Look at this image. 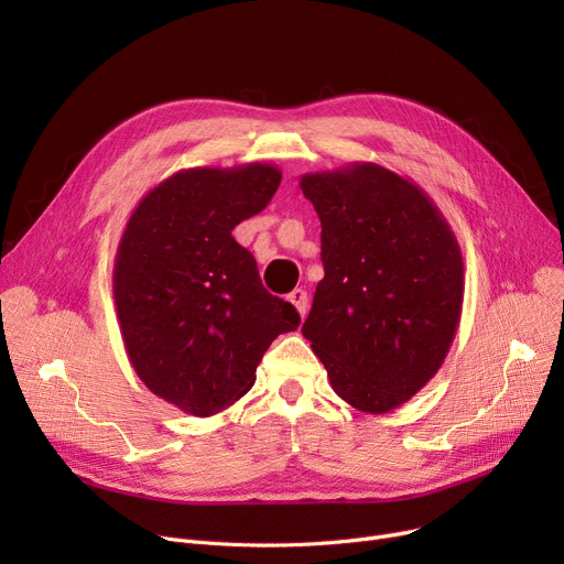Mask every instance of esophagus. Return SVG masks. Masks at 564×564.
<instances>
[{
  "mask_svg": "<svg viewBox=\"0 0 564 564\" xmlns=\"http://www.w3.org/2000/svg\"><path fill=\"white\" fill-rule=\"evenodd\" d=\"M288 302L297 308L300 317H306L308 313V294L302 290V288H294L290 294H288Z\"/></svg>",
  "mask_w": 564,
  "mask_h": 564,
  "instance_id": "obj_1",
  "label": "esophagus"
}]
</instances>
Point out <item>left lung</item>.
<instances>
[{"label":"left lung","mask_w":564,"mask_h":564,"mask_svg":"<svg viewBox=\"0 0 564 564\" xmlns=\"http://www.w3.org/2000/svg\"><path fill=\"white\" fill-rule=\"evenodd\" d=\"M322 224L324 279L302 334L332 389L387 413L438 372L464 304L457 237L409 177L351 162L300 177Z\"/></svg>","instance_id":"obj_1"}]
</instances>
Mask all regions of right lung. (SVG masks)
<instances>
[{
    "label": "right lung",
    "instance_id": "obj_1",
    "mask_svg": "<svg viewBox=\"0 0 564 564\" xmlns=\"http://www.w3.org/2000/svg\"><path fill=\"white\" fill-rule=\"evenodd\" d=\"M281 169H183L132 210L113 260V304L145 389L192 416L240 400L279 334L300 327L267 292L232 228L272 200Z\"/></svg>",
    "mask_w": 564,
    "mask_h": 564
}]
</instances>
